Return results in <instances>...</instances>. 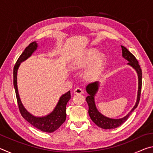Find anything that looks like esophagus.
Wrapping results in <instances>:
<instances>
[{"instance_id":"obj_1","label":"esophagus","mask_w":153,"mask_h":153,"mask_svg":"<svg viewBox=\"0 0 153 153\" xmlns=\"http://www.w3.org/2000/svg\"><path fill=\"white\" fill-rule=\"evenodd\" d=\"M74 93L75 94H81L84 93V90H83V89L81 88H75L74 90Z\"/></svg>"}]
</instances>
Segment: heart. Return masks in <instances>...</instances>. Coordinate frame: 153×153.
I'll return each mask as SVG.
<instances>
[{
  "instance_id": "1",
  "label": "heart",
  "mask_w": 153,
  "mask_h": 153,
  "mask_svg": "<svg viewBox=\"0 0 153 153\" xmlns=\"http://www.w3.org/2000/svg\"><path fill=\"white\" fill-rule=\"evenodd\" d=\"M98 52L95 49L88 51L85 55L77 61L76 67L77 68H84L88 65L93 61L86 71V77L88 80H94L98 77L102 71L105 62V56L100 55H98Z\"/></svg>"
}]
</instances>
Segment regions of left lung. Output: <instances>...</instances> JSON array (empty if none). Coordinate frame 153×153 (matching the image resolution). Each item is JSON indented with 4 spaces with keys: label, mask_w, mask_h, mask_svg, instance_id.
Instances as JSON below:
<instances>
[{
    "label": "left lung",
    "mask_w": 153,
    "mask_h": 153,
    "mask_svg": "<svg viewBox=\"0 0 153 153\" xmlns=\"http://www.w3.org/2000/svg\"><path fill=\"white\" fill-rule=\"evenodd\" d=\"M122 48V56L123 57L129 61L128 65L131 66L134 69H135L138 76V97H137V101L134 108L131 110L128 115L121 119H111L107 117H105L101 113L98 112L97 107H96L94 102V95L97 93L98 88V82H94L90 83L86 86V91L89 95L86 98V100L88 105V113L90 118L92 120L96 125L100 127L102 129H114L120 126L121 124H123L126 120H128L131 113L133 112L134 110L138 107V103L140 99L141 94V89H142V69L138 63V61H137L136 58L134 56L133 54H131L128 49L123 46H121Z\"/></svg>",
    "instance_id": "1"
}]
</instances>
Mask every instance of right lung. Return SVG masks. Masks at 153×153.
Listing matches in <instances>:
<instances>
[{
	"label": "right lung",
	"mask_w": 153,
	"mask_h": 153,
	"mask_svg": "<svg viewBox=\"0 0 153 153\" xmlns=\"http://www.w3.org/2000/svg\"><path fill=\"white\" fill-rule=\"evenodd\" d=\"M37 46L38 45L36 42L30 43L29 46L25 48L19 59H17L13 68V85L15 94H16L18 107H19L20 113L22 115V117L37 129L45 131V132L51 133L56 130L66 120V105L67 102L71 98L70 91L67 92L65 94L61 96L57 105L56 106L55 109L51 114L45 116V117H37L31 115L30 113H28L25 110L22 102H21L17 90V74L20 63L22 61L26 60L28 57H30L33 52L36 50Z\"/></svg>",
	"instance_id": "add662e5"
}]
</instances>
